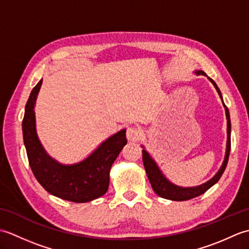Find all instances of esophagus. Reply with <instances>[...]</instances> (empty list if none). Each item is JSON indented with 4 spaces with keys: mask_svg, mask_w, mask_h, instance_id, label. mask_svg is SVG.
Here are the masks:
<instances>
[{
    "mask_svg": "<svg viewBox=\"0 0 249 249\" xmlns=\"http://www.w3.org/2000/svg\"><path fill=\"white\" fill-rule=\"evenodd\" d=\"M126 137L130 141H137L140 137L139 128L136 127V126H129L127 130H126Z\"/></svg>",
    "mask_w": 249,
    "mask_h": 249,
    "instance_id": "obj_1",
    "label": "esophagus"
}]
</instances>
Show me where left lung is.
Returning <instances> with one entry per match:
<instances>
[{
    "mask_svg": "<svg viewBox=\"0 0 249 249\" xmlns=\"http://www.w3.org/2000/svg\"><path fill=\"white\" fill-rule=\"evenodd\" d=\"M197 75H203L206 76L204 71H196ZM209 80L214 84L215 89H217V92L219 94V96L223 100V97H221V93L219 91V89L217 87V84L214 82L213 79H211L210 77ZM224 104V102H223ZM224 107L226 109V116H227V134H228V140H227V151H226V156H225V160L223 162V166L220 167L219 171L215 174V177L213 178H211L209 182H206L200 186L197 187H188V188H184V187H179L170 183L168 179L163 177V174L160 172V169H158L156 162L152 160V157L150 156L149 153H147L145 150H142V160H143V165L146 171V176L149 178V181L152 185V188L154 192L160 196L161 198L169 199V200H173V201H185V200H189L198 197V196L204 194L206 190L213 186L214 184L217 183L219 181V178L223 176V173L225 171V169L227 167V163H228L229 160V154H230V149H231V140H230V135H231V122H230V114H229V110L227 108V106L224 104Z\"/></svg>",
    "mask_w": 249,
    "mask_h": 249,
    "instance_id": "left-lung-1",
    "label": "left lung"
}]
</instances>
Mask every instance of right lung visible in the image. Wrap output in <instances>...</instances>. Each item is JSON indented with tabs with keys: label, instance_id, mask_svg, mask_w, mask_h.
<instances>
[{
	"label": "right lung",
	"instance_id": "obj_1",
	"mask_svg": "<svg viewBox=\"0 0 249 249\" xmlns=\"http://www.w3.org/2000/svg\"><path fill=\"white\" fill-rule=\"evenodd\" d=\"M43 80L32 89L22 121L23 141L32 172L47 192L71 202H89L102 197L109 187L111 166L127 143L123 129L103 142L87 160L65 166L47 154L35 128L34 106Z\"/></svg>",
	"mask_w": 249,
	"mask_h": 249
}]
</instances>
